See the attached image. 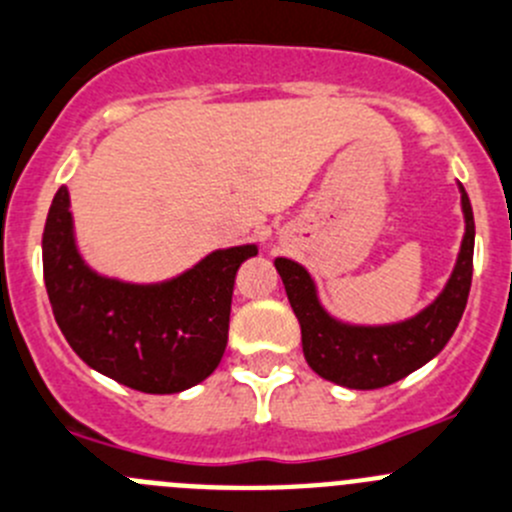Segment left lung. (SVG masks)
I'll use <instances>...</instances> for the list:
<instances>
[{
    "label": "left lung",
    "mask_w": 512,
    "mask_h": 512,
    "mask_svg": "<svg viewBox=\"0 0 512 512\" xmlns=\"http://www.w3.org/2000/svg\"><path fill=\"white\" fill-rule=\"evenodd\" d=\"M460 208L465 218L460 251L440 294L417 314L389 324H352L332 316L319 299L316 281L299 261H274L286 296L301 324V347L319 377L347 389H379L405 379L445 349L465 311L472 281L475 218L462 183Z\"/></svg>",
    "instance_id": "8db88e82"
}]
</instances>
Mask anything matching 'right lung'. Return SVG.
Returning a JSON list of instances; mask_svg holds the SVG:
<instances>
[{
	"label": "right lung",
	"instance_id": "right-lung-1",
	"mask_svg": "<svg viewBox=\"0 0 512 512\" xmlns=\"http://www.w3.org/2000/svg\"><path fill=\"white\" fill-rule=\"evenodd\" d=\"M256 243L216 248L163 281L100 274L82 256L65 186L42 233V269L52 314L77 357L95 372L145 394L196 387L228 342L233 279Z\"/></svg>",
	"mask_w": 512,
	"mask_h": 512
}]
</instances>
